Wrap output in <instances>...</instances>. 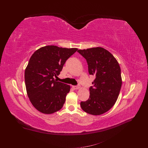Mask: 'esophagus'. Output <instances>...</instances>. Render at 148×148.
I'll return each mask as SVG.
<instances>
[{
	"label": "esophagus",
	"mask_w": 148,
	"mask_h": 148,
	"mask_svg": "<svg viewBox=\"0 0 148 148\" xmlns=\"http://www.w3.org/2000/svg\"><path fill=\"white\" fill-rule=\"evenodd\" d=\"M72 88L74 89H78L80 88V86H79V85H78V86H73Z\"/></svg>",
	"instance_id": "obj_1"
}]
</instances>
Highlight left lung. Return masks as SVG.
Here are the masks:
<instances>
[{
    "label": "left lung",
    "mask_w": 148,
    "mask_h": 148,
    "mask_svg": "<svg viewBox=\"0 0 148 148\" xmlns=\"http://www.w3.org/2000/svg\"><path fill=\"white\" fill-rule=\"evenodd\" d=\"M77 52L86 60L89 75L96 77L89 88V99L81 102L80 106L88 114L101 115L110 110L117 100L122 83L120 65L113 55L102 47Z\"/></svg>",
    "instance_id": "obj_1"
}]
</instances>
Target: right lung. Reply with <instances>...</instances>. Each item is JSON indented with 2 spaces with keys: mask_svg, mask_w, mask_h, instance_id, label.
<instances>
[{
  "mask_svg": "<svg viewBox=\"0 0 148 148\" xmlns=\"http://www.w3.org/2000/svg\"><path fill=\"white\" fill-rule=\"evenodd\" d=\"M77 48L46 46L31 56L25 71L26 91L31 104L38 111L51 114L63 107L70 89L68 84L57 82L66 60Z\"/></svg>",
  "mask_w": 148,
  "mask_h": 148,
  "instance_id": "1",
  "label": "right lung"
}]
</instances>
